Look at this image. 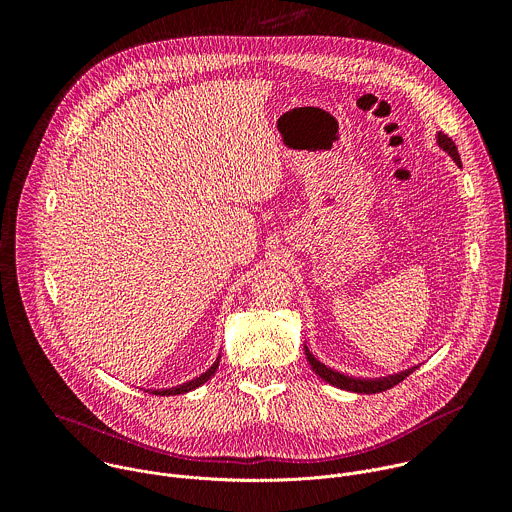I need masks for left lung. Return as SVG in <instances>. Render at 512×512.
Listing matches in <instances>:
<instances>
[{
  "label": "left lung",
  "instance_id": "obj_1",
  "mask_svg": "<svg viewBox=\"0 0 512 512\" xmlns=\"http://www.w3.org/2000/svg\"><path fill=\"white\" fill-rule=\"evenodd\" d=\"M437 143H440V148H444V150L452 156V160L462 168V162H460V154H458L456 143H454L446 133H442V131L437 133ZM306 356H308L310 367L314 369V373H316L320 379H324L326 383H330V385H334V387H338V389L352 391V393H381V391H387V389L399 385L403 379H407V377L415 371V367H413V369H407V371H403V373H399V375H391V377H383V379H354V377H348V375H342V373H338V371L328 369L326 364H322V362L308 350V346H306Z\"/></svg>",
  "mask_w": 512,
  "mask_h": 512
}]
</instances>
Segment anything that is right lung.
<instances>
[{"instance_id": "add662e5", "label": "right lung", "mask_w": 512, "mask_h": 512, "mask_svg": "<svg viewBox=\"0 0 512 512\" xmlns=\"http://www.w3.org/2000/svg\"><path fill=\"white\" fill-rule=\"evenodd\" d=\"M218 360H221V356H218V358L214 360V364H212V367H210L206 373H202V375H200V377H196L194 381H188V383L178 385V387H172V389H150V393H152V395H162V397H166V395H180V393H188V391H192V389L200 387L202 383H206L210 377H214V373H216V369H218Z\"/></svg>"}]
</instances>
